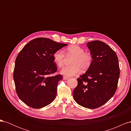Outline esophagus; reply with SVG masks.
<instances>
[{
  "instance_id": "34e87169",
  "label": "esophagus",
  "mask_w": 131,
  "mask_h": 131,
  "mask_svg": "<svg viewBox=\"0 0 131 131\" xmlns=\"http://www.w3.org/2000/svg\"><path fill=\"white\" fill-rule=\"evenodd\" d=\"M68 79H69V78L66 77V76H64V77H63V79H64V80H68Z\"/></svg>"
}]
</instances>
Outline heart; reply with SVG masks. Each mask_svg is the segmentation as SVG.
Here are the masks:
<instances>
[{
	"mask_svg": "<svg viewBox=\"0 0 131 131\" xmlns=\"http://www.w3.org/2000/svg\"><path fill=\"white\" fill-rule=\"evenodd\" d=\"M68 56H73L71 64L66 66L61 70V73L67 77H72L80 73L81 69L86 70L89 68L92 62V56L90 52H86L82 47L77 45L69 46L65 50ZM54 62L58 67L64 64L66 56L62 50H58L53 54Z\"/></svg>",
	"mask_w": 131,
	"mask_h": 131,
	"instance_id": "1",
	"label": "heart"
}]
</instances>
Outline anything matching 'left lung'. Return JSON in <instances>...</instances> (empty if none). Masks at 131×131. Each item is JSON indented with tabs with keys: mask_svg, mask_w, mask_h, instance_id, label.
I'll return each instance as SVG.
<instances>
[{
	"mask_svg": "<svg viewBox=\"0 0 131 131\" xmlns=\"http://www.w3.org/2000/svg\"><path fill=\"white\" fill-rule=\"evenodd\" d=\"M87 46L92 56V64L78 78L73 95L78 104L96 109L104 104L115 93L120 68L115 52L104 42L92 41Z\"/></svg>",
	"mask_w": 131,
	"mask_h": 131,
	"instance_id": "left-lung-1",
	"label": "left lung"
}]
</instances>
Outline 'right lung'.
<instances>
[{
	"label": "right lung",
	"instance_id": "add662e5",
	"mask_svg": "<svg viewBox=\"0 0 131 131\" xmlns=\"http://www.w3.org/2000/svg\"><path fill=\"white\" fill-rule=\"evenodd\" d=\"M67 45L39 38L29 41L19 52L15 61L14 80L18 96L26 104L39 109L54 100L58 81L63 77L50 76L57 70L52 56Z\"/></svg>",
	"mask_w": 131,
	"mask_h": 131
}]
</instances>
